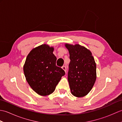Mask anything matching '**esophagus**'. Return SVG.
<instances>
[{
    "label": "esophagus",
    "instance_id": "34e87169",
    "mask_svg": "<svg viewBox=\"0 0 122 122\" xmlns=\"http://www.w3.org/2000/svg\"><path fill=\"white\" fill-rule=\"evenodd\" d=\"M62 69L63 70L65 71L66 72V66H63L62 67Z\"/></svg>",
    "mask_w": 122,
    "mask_h": 122
}]
</instances>
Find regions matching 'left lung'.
<instances>
[{
	"label": "left lung",
	"mask_w": 122,
	"mask_h": 122,
	"mask_svg": "<svg viewBox=\"0 0 122 122\" xmlns=\"http://www.w3.org/2000/svg\"><path fill=\"white\" fill-rule=\"evenodd\" d=\"M70 54L68 80L72 95L77 97L89 93L97 79V66L91 52L80 45L66 43Z\"/></svg>",
	"instance_id": "1"
}]
</instances>
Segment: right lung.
Returning <instances> with one entry per match:
<instances>
[{"label":"right lung","instance_id":"right-lung-1","mask_svg":"<svg viewBox=\"0 0 122 122\" xmlns=\"http://www.w3.org/2000/svg\"><path fill=\"white\" fill-rule=\"evenodd\" d=\"M54 48L44 44L30 52L24 66V72L28 84L35 92L41 96L52 93L64 76L65 72L56 66Z\"/></svg>","mask_w":122,"mask_h":122}]
</instances>
